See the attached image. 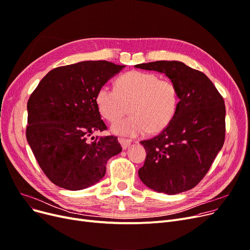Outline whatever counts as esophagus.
Listing matches in <instances>:
<instances>
[{
    "label": "esophagus",
    "mask_w": 250,
    "mask_h": 250,
    "mask_svg": "<svg viewBox=\"0 0 250 250\" xmlns=\"http://www.w3.org/2000/svg\"><path fill=\"white\" fill-rule=\"evenodd\" d=\"M119 143H121L123 149H126L129 145L132 144V140L131 139H125V138H118Z\"/></svg>",
    "instance_id": "34e87169"
}]
</instances>
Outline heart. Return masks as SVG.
<instances>
[{
  "mask_svg": "<svg viewBox=\"0 0 250 250\" xmlns=\"http://www.w3.org/2000/svg\"><path fill=\"white\" fill-rule=\"evenodd\" d=\"M96 104L106 121L113 123L127 111L132 114L115 122L112 131L124 136L155 134L172 121L179 106V93L169 80L159 79L155 73L133 70L121 75L116 89L104 83L96 93Z\"/></svg>",
  "mask_w": 250,
  "mask_h": 250,
  "instance_id": "1",
  "label": "heart"
}]
</instances>
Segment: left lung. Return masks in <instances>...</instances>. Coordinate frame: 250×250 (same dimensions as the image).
I'll list each match as a JSON object with an SVG mask.
<instances>
[{
    "label": "left lung",
    "mask_w": 250,
    "mask_h": 250,
    "mask_svg": "<svg viewBox=\"0 0 250 250\" xmlns=\"http://www.w3.org/2000/svg\"><path fill=\"white\" fill-rule=\"evenodd\" d=\"M136 67L165 73L176 84L180 99L170 124L154 138L141 141L147 155L139 177L157 192L188 191L208 173L224 145V98L203 72L183 62L155 61Z\"/></svg>",
    "instance_id": "left-lung-1"
}]
</instances>
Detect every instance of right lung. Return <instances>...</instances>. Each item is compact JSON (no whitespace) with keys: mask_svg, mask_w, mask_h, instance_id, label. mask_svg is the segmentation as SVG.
<instances>
[{"mask_svg":"<svg viewBox=\"0 0 250 250\" xmlns=\"http://www.w3.org/2000/svg\"><path fill=\"white\" fill-rule=\"evenodd\" d=\"M124 65L83 61L52 69L27 102L26 139L47 178L58 187L82 190L99 182L107 160L122 146L106 131L96 93Z\"/></svg>","mask_w":250,"mask_h":250,"instance_id":"1","label":"right lung"}]
</instances>
